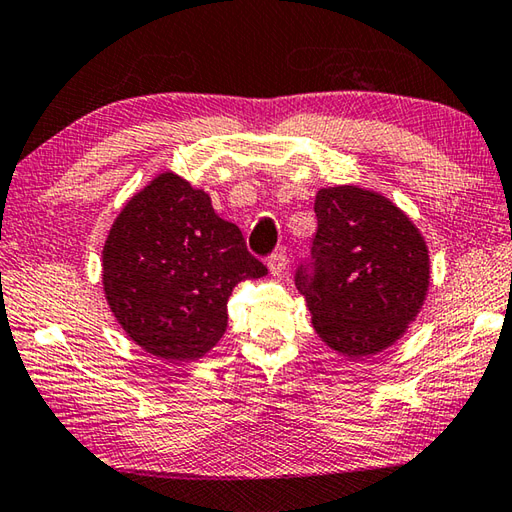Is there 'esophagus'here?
Instances as JSON below:
<instances>
[{"label": "esophagus", "mask_w": 512, "mask_h": 512, "mask_svg": "<svg viewBox=\"0 0 512 512\" xmlns=\"http://www.w3.org/2000/svg\"><path fill=\"white\" fill-rule=\"evenodd\" d=\"M286 266H288V257L284 253H273L268 257V268H270V275H284L286 273Z\"/></svg>", "instance_id": "obj_1"}]
</instances>
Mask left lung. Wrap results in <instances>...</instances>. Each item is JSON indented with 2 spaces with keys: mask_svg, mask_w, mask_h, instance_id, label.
Here are the masks:
<instances>
[{
  "mask_svg": "<svg viewBox=\"0 0 512 512\" xmlns=\"http://www.w3.org/2000/svg\"><path fill=\"white\" fill-rule=\"evenodd\" d=\"M310 262L295 284L322 342L348 359L382 353L406 333L430 284L419 228L390 199L359 186L322 188Z\"/></svg>",
  "mask_w": 512,
  "mask_h": 512,
  "instance_id": "obj_1",
  "label": "left lung"
}]
</instances>
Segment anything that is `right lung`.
<instances>
[{
    "label": "right lung",
    "instance_id": "obj_1",
    "mask_svg": "<svg viewBox=\"0 0 512 512\" xmlns=\"http://www.w3.org/2000/svg\"><path fill=\"white\" fill-rule=\"evenodd\" d=\"M266 273L208 193L170 170L128 199L102 253L104 295L119 326L170 364L204 357L226 333L233 288Z\"/></svg>",
    "mask_w": 512,
    "mask_h": 512
}]
</instances>
